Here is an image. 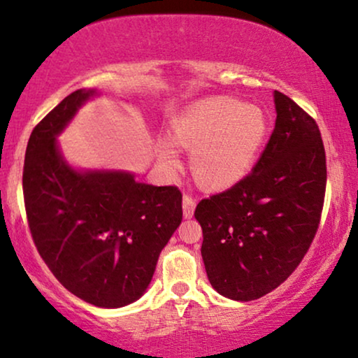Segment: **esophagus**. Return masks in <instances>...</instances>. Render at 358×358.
I'll use <instances>...</instances> for the list:
<instances>
[{"mask_svg": "<svg viewBox=\"0 0 358 358\" xmlns=\"http://www.w3.org/2000/svg\"><path fill=\"white\" fill-rule=\"evenodd\" d=\"M194 206H196V200L192 196V194L185 193L183 194V216L185 218H192L194 213Z\"/></svg>", "mask_w": 358, "mask_h": 358, "instance_id": "esophagus-1", "label": "esophagus"}]
</instances>
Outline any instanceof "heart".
Here are the masks:
<instances>
[{"mask_svg": "<svg viewBox=\"0 0 358 358\" xmlns=\"http://www.w3.org/2000/svg\"><path fill=\"white\" fill-rule=\"evenodd\" d=\"M268 130L269 120L259 107L231 97H211L194 103L175 120L173 140L192 152L198 182L224 189L252 170ZM175 143L169 138L158 143V157L169 170L180 166Z\"/></svg>", "mask_w": 358, "mask_h": 358, "instance_id": "heart-1", "label": "heart"}]
</instances>
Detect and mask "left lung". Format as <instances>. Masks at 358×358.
Wrapping results in <instances>:
<instances>
[{"instance_id":"obj_1","label":"left lung","mask_w":358,"mask_h":358,"mask_svg":"<svg viewBox=\"0 0 358 358\" xmlns=\"http://www.w3.org/2000/svg\"><path fill=\"white\" fill-rule=\"evenodd\" d=\"M275 125L251 173L198 203L211 286L255 301L286 280L309 251L324 208L327 165L315 120L274 90Z\"/></svg>"}]
</instances>
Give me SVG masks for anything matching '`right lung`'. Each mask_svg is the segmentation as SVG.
Instances as JSON below:
<instances>
[{"instance_id":"obj_1","label":"right lung","mask_w":358,"mask_h":358,"mask_svg":"<svg viewBox=\"0 0 358 358\" xmlns=\"http://www.w3.org/2000/svg\"><path fill=\"white\" fill-rule=\"evenodd\" d=\"M96 94L79 89L34 127L22 169L31 236L67 291L106 309L137 301L182 223V192L138 183L125 171H78L56 137Z\"/></svg>"}]
</instances>
